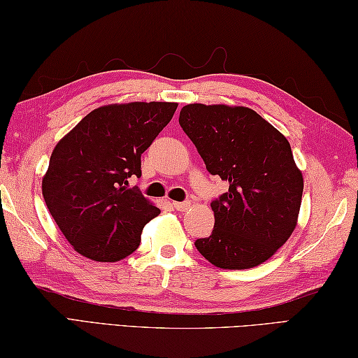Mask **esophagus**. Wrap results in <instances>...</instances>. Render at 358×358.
<instances>
[{"label":"esophagus","mask_w":358,"mask_h":358,"mask_svg":"<svg viewBox=\"0 0 358 358\" xmlns=\"http://www.w3.org/2000/svg\"><path fill=\"white\" fill-rule=\"evenodd\" d=\"M173 207L176 208V210H179V212H185L188 207H190V202L188 201H184V202H178V201H174L173 202Z\"/></svg>","instance_id":"1"}]
</instances>
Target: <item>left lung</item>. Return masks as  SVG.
<instances>
[{
	"label": "left lung",
	"mask_w": 358,
	"mask_h": 358,
	"mask_svg": "<svg viewBox=\"0 0 358 358\" xmlns=\"http://www.w3.org/2000/svg\"><path fill=\"white\" fill-rule=\"evenodd\" d=\"M179 124L207 171L229 182V190L210 204L212 235L194 246L222 269L266 262L293 234L304 190L288 140L257 112L240 106L187 104Z\"/></svg>",
	"instance_id": "8db88e82"
}]
</instances>
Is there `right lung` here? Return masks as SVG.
Returning <instances> with one entry per match:
<instances>
[{
    "instance_id": "add662e5",
    "label": "right lung",
    "mask_w": 358,
    "mask_h": 358,
    "mask_svg": "<svg viewBox=\"0 0 358 358\" xmlns=\"http://www.w3.org/2000/svg\"><path fill=\"white\" fill-rule=\"evenodd\" d=\"M176 103L110 104L92 110L54 148L42 193L51 217L76 251L118 262L140 245L160 213L129 179L141 176V154L170 123Z\"/></svg>"
}]
</instances>
